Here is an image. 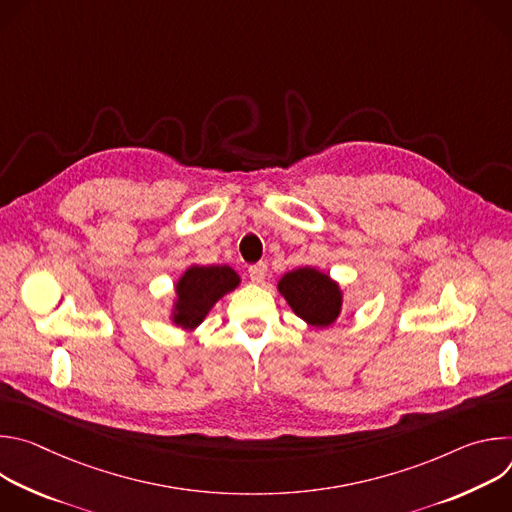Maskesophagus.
Segmentation results:
<instances>
[{"instance_id": "esophagus-1", "label": "esophagus", "mask_w": 512, "mask_h": 512, "mask_svg": "<svg viewBox=\"0 0 512 512\" xmlns=\"http://www.w3.org/2000/svg\"><path fill=\"white\" fill-rule=\"evenodd\" d=\"M249 277H251V281H255V283H263L265 277H267V265H265V263H255V265H251V267H249Z\"/></svg>"}]
</instances>
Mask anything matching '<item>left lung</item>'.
Returning <instances> with one entry per match:
<instances>
[{"label":"left lung","mask_w":512,"mask_h":512,"mask_svg":"<svg viewBox=\"0 0 512 512\" xmlns=\"http://www.w3.org/2000/svg\"><path fill=\"white\" fill-rule=\"evenodd\" d=\"M279 294L304 322L328 328L342 310L340 285L316 267H300L285 273L277 283Z\"/></svg>","instance_id":"1"}]
</instances>
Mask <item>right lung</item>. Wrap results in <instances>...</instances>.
<instances>
[{
  "label": "right lung",
  "mask_w": 512,
  "mask_h": 512,
  "mask_svg": "<svg viewBox=\"0 0 512 512\" xmlns=\"http://www.w3.org/2000/svg\"><path fill=\"white\" fill-rule=\"evenodd\" d=\"M239 281L241 277L229 265H190L176 281L172 322L184 330H194Z\"/></svg>",
  "instance_id": "obj_1"
}]
</instances>
